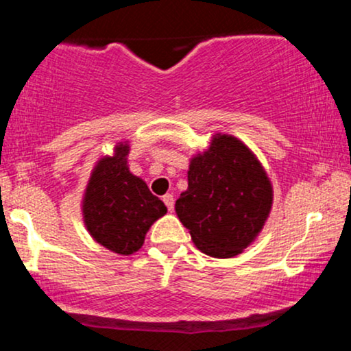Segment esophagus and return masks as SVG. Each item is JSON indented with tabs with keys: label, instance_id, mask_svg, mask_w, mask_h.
Returning a JSON list of instances; mask_svg holds the SVG:
<instances>
[{
	"label": "esophagus",
	"instance_id": "esophagus-1",
	"mask_svg": "<svg viewBox=\"0 0 351 351\" xmlns=\"http://www.w3.org/2000/svg\"><path fill=\"white\" fill-rule=\"evenodd\" d=\"M163 203L167 204L168 211H173V208H175V198H173V195H170V193H168V195H165Z\"/></svg>",
	"mask_w": 351,
	"mask_h": 351
}]
</instances>
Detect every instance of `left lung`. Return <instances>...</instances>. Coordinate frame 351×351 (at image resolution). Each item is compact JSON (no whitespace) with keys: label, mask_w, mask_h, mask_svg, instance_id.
I'll return each instance as SVG.
<instances>
[{"label":"left lung","mask_w":351,"mask_h":351,"mask_svg":"<svg viewBox=\"0 0 351 351\" xmlns=\"http://www.w3.org/2000/svg\"><path fill=\"white\" fill-rule=\"evenodd\" d=\"M272 206V184L241 140L217 134L189 163L175 209L193 243L211 257L237 256L256 239Z\"/></svg>","instance_id":"left-lung-1"}]
</instances>
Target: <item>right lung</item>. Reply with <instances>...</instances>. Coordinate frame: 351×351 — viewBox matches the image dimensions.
Returning <instances> with one entry per match:
<instances>
[{"mask_svg": "<svg viewBox=\"0 0 351 351\" xmlns=\"http://www.w3.org/2000/svg\"><path fill=\"white\" fill-rule=\"evenodd\" d=\"M128 145L115 147L114 156L97 163L84 196V223L90 236L122 256L138 251L145 234L167 213L162 199L127 167Z\"/></svg>", "mask_w": 351, "mask_h": 351, "instance_id": "obj_1", "label": "right lung"}]
</instances>
